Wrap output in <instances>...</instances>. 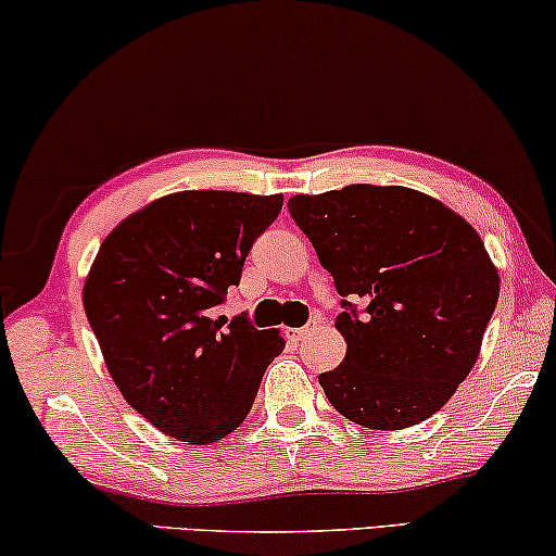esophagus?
Listing matches in <instances>:
<instances>
[{
	"label": "esophagus",
	"mask_w": 556,
	"mask_h": 556,
	"mask_svg": "<svg viewBox=\"0 0 556 556\" xmlns=\"http://www.w3.org/2000/svg\"><path fill=\"white\" fill-rule=\"evenodd\" d=\"M312 327H314V321H312V325H304V327H296V329H287V339H289V342H302V339L312 331Z\"/></svg>",
	"instance_id": "esophagus-1"
}]
</instances>
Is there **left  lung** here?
<instances>
[{"instance_id":"obj_1","label":"left lung","mask_w":556,"mask_h":556,"mask_svg":"<svg viewBox=\"0 0 556 556\" xmlns=\"http://www.w3.org/2000/svg\"><path fill=\"white\" fill-rule=\"evenodd\" d=\"M287 206L342 296L346 357L319 375L331 407L371 429L432 417L475 367L500 300L482 239L407 187L350 185Z\"/></svg>"}]
</instances>
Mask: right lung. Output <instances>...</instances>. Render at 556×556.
<instances>
[{"mask_svg":"<svg viewBox=\"0 0 556 556\" xmlns=\"http://www.w3.org/2000/svg\"><path fill=\"white\" fill-rule=\"evenodd\" d=\"M281 194L177 192L104 239L85 312L129 407L181 442L210 444L250 414L264 369L285 350L247 314L217 317Z\"/></svg>","mask_w":556,"mask_h":556,"instance_id":"1","label":"right lung"}]
</instances>
